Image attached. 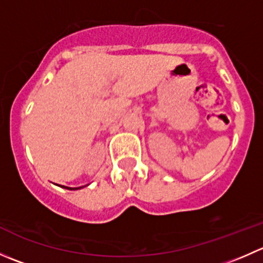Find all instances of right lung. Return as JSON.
Returning a JSON list of instances; mask_svg holds the SVG:
<instances>
[{"instance_id": "right-lung-1", "label": "right lung", "mask_w": 263, "mask_h": 263, "mask_svg": "<svg viewBox=\"0 0 263 263\" xmlns=\"http://www.w3.org/2000/svg\"><path fill=\"white\" fill-rule=\"evenodd\" d=\"M63 188H67V190H78V188H70V187H65V185H62ZM81 188V187H80Z\"/></svg>"}]
</instances>
